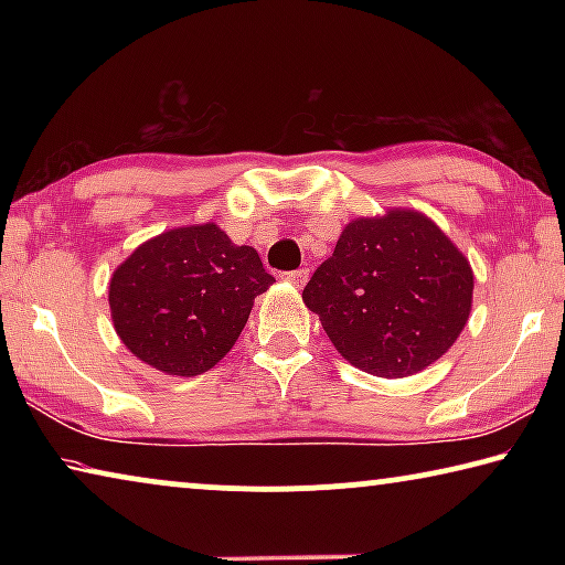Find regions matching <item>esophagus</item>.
<instances>
[{"instance_id": "esophagus-1", "label": "esophagus", "mask_w": 565, "mask_h": 565, "mask_svg": "<svg viewBox=\"0 0 565 565\" xmlns=\"http://www.w3.org/2000/svg\"><path fill=\"white\" fill-rule=\"evenodd\" d=\"M284 279L289 281V284H294V286H303V284H306V279H309V271H306V269L286 271V274H284Z\"/></svg>"}]
</instances>
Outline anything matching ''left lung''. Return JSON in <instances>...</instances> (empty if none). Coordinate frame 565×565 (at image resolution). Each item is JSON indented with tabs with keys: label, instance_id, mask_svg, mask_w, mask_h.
<instances>
[{
	"label": "left lung",
	"instance_id": "obj_1",
	"mask_svg": "<svg viewBox=\"0 0 565 565\" xmlns=\"http://www.w3.org/2000/svg\"><path fill=\"white\" fill-rule=\"evenodd\" d=\"M471 296L473 271L451 238L424 214L396 209L343 228L303 303L349 363L401 379L454 347Z\"/></svg>",
	"mask_w": 565,
	"mask_h": 565
}]
</instances>
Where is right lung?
Returning a JSON list of instances; mask_svg holds the SVG:
<instances>
[{
    "label": "right lung",
    "instance_id": "add662e5",
    "mask_svg": "<svg viewBox=\"0 0 565 565\" xmlns=\"http://www.w3.org/2000/svg\"><path fill=\"white\" fill-rule=\"evenodd\" d=\"M271 284L259 254L232 244L216 224L171 228L114 271V329L149 366L199 376L226 356Z\"/></svg>",
    "mask_w": 565,
    "mask_h": 565
}]
</instances>
